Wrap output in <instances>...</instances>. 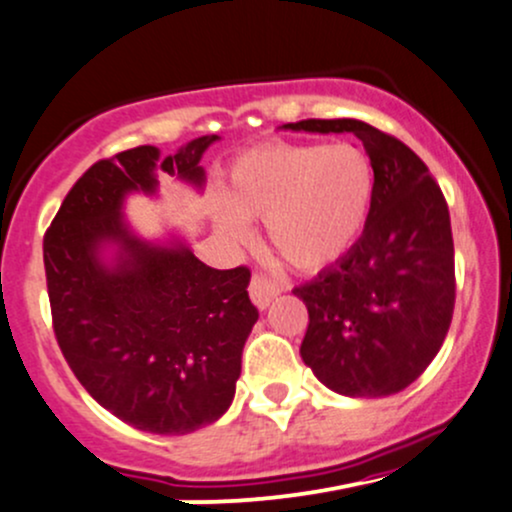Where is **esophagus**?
<instances>
[{
    "mask_svg": "<svg viewBox=\"0 0 512 512\" xmlns=\"http://www.w3.org/2000/svg\"><path fill=\"white\" fill-rule=\"evenodd\" d=\"M248 291H250L252 303L260 307V310H267L269 303H272L276 295L281 293V286H279V283H276L274 279H269V276H264V274H252Z\"/></svg>",
    "mask_w": 512,
    "mask_h": 512,
    "instance_id": "esophagus-1",
    "label": "esophagus"
}]
</instances>
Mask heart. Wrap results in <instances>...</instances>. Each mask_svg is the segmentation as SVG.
<instances>
[{
    "label": "heart",
    "instance_id": "1",
    "mask_svg": "<svg viewBox=\"0 0 512 512\" xmlns=\"http://www.w3.org/2000/svg\"><path fill=\"white\" fill-rule=\"evenodd\" d=\"M372 193L374 171L360 147L269 143L231 164L212 219L236 243L252 238L248 221H267L269 243L283 262L319 272L353 248Z\"/></svg>",
    "mask_w": 512,
    "mask_h": 512
}]
</instances>
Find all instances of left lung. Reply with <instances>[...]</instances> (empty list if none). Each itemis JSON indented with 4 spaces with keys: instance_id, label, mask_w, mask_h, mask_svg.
I'll return each instance as SVG.
<instances>
[{
    "instance_id": "1",
    "label": "left lung",
    "mask_w": 512,
    "mask_h": 512,
    "mask_svg": "<svg viewBox=\"0 0 512 512\" xmlns=\"http://www.w3.org/2000/svg\"><path fill=\"white\" fill-rule=\"evenodd\" d=\"M286 131L353 133L374 169L365 231L346 255L295 288L310 315L300 355L326 389L384 398L439 353L453 319L448 205L408 145L357 119H307Z\"/></svg>"
}]
</instances>
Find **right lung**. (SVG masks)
<instances>
[{"label": "right lung", "instance_id": "obj_1", "mask_svg": "<svg viewBox=\"0 0 512 512\" xmlns=\"http://www.w3.org/2000/svg\"><path fill=\"white\" fill-rule=\"evenodd\" d=\"M219 135L159 157L152 145L92 164L45 233L57 343L104 410L140 432L181 436L229 410L255 326L250 272L212 269L183 238H140L123 217L131 193L157 195V171L195 190Z\"/></svg>", "mask_w": 512, "mask_h": 512}]
</instances>
